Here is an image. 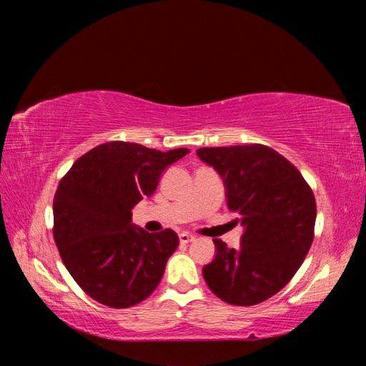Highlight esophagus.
I'll list each match as a JSON object with an SVG mask.
<instances>
[{
  "label": "esophagus",
  "mask_w": 366,
  "mask_h": 366,
  "mask_svg": "<svg viewBox=\"0 0 366 366\" xmlns=\"http://www.w3.org/2000/svg\"><path fill=\"white\" fill-rule=\"evenodd\" d=\"M179 240H181L182 244L194 242V240H195V235H192V234H189V232H182V234H179Z\"/></svg>",
  "instance_id": "34e87169"
}]
</instances>
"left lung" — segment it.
<instances>
[{"mask_svg":"<svg viewBox=\"0 0 366 366\" xmlns=\"http://www.w3.org/2000/svg\"><path fill=\"white\" fill-rule=\"evenodd\" d=\"M221 176L244 234L235 249L213 239L216 255L203 266L212 292L231 305H257L286 286L313 242L317 203L292 163L266 145L198 148Z\"/></svg>","mask_w":366,"mask_h":366,"instance_id":"8db88e82","label":"left lung"}]
</instances>
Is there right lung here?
Returning <instances> with one entry per match:
<instances>
[{
    "mask_svg": "<svg viewBox=\"0 0 366 366\" xmlns=\"http://www.w3.org/2000/svg\"><path fill=\"white\" fill-rule=\"evenodd\" d=\"M190 153L109 142L80 157L53 200L54 242L63 263L92 299L129 308L150 295L179 245L171 229L150 234L132 222V208L152 197L163 171Z\"/></svg>",
    "mask_w": 366,
    "mask_h": 366,
    "instance_id": "add662e5",
    "label": "right lung"
}]
</instances>
